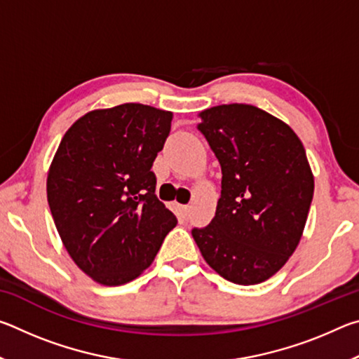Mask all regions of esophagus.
Listing matches in <instances>:
<instances>
[{"mask_svg":"<svg viewBox=\"0 0 359 359\" xmlns=\"http://www.w3.org/2000/svg\"><path fill=\"white\" fill-rule=\"evenodd\" d=\"M190 209H191L190 205H182V212H184V215H185V217H187L188 214H190Z\"/></svg>","mask_w":359,"mask_h":359,"instance_id":"obj_1","label":"esophagus"}]
</instances>
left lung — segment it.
<instances>
[{
	"label": "left lung",
	"mask_w": 359,
	"mask_h": 359,
	"mask_svg": "<svg viewBox=\"0 0 359 359\" xmlns=\"http://www.w3.org/2000/svg\"><path fill=\"white\" fill-rule=\"evenodd\" d=\"M198 117L223 177L215 217L193 239L218 276L261 283L302 238L315 187L306 150L290 125L250 104L214 106Z\"/></svg>",
	"instance_id": "8db88e82"
}]
</instances>
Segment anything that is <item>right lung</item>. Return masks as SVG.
<instances>
[{
  "label": "right lung",
  "instance_id": "add662e5",
  "mask_svg": "<svg viewBox=\"0 0 359 359\" xmlns=\"http://www.w3.org/2000/svg\"><path fill=\"white\" fill-rule=\"evenodd\" d=\"M171 121L172 112L139 102L95 109L69 126L53 155V222L72 261L96 283L135 280L177 224L150 171Z\"/></svg>",
  "mask_w": 359,
  "mask_h": 359
}]
</instances>
